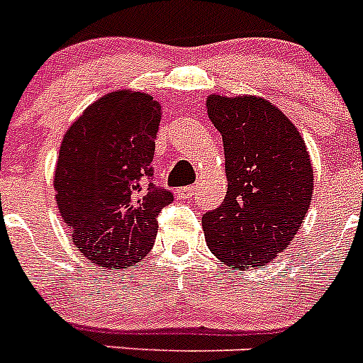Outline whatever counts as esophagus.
<instances>
[{
  "mask_svg": "<svg viewBox=\"0 0 363 363\" xmlns=\"http://www.w3.org/2000/svg\"><path fill=\"white\" fill-rule=\"evenodd\" d=\"M178 192L182 198H192L196 194V187H194V185H189V187H182Z\"/></svg>",
  "mask_w": 363,
  "mask_h": 363,
  "instance_id": "esophagus-1",
  "label": "esophagus"
}]
</instances>
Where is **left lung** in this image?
Returning <instances> with one entry per match:
<instances>
[{"label": "left lung", "mask_w": 363, "mask_h": 363, "mask_svg": "<svg viewBox=\"0 0 363 363\" xmlns=\"http://www.w3.org/2000/svg\"><path fill=\"white\" fill-rule=\"evenodd\" d=\"M207 112L223 140L229 185L201 218L205 240L230 267H262L289 245L309 209V152L289 118L262 98L213 94Z\"/></svg>", "instance_id": "1"}]
</instances>
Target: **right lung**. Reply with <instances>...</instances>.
Returning <instances> with one entry per match:
<instances>
[{
    "label": "right lung",
    "mask_w": 363,
    "mask_h": 363,
    "mask_svg": "<svg viewBox=\"0 0 363 363\" xmlns=\"http://www.w3.org/2000/svg\"><path fill=\"white\" fill-rule=\"evenodd\" d=\"M162 107L134 91L105 94L67 130L54 176L70 240L91 264L125 267L145 258L158 214L174 194L154 182Z\"/></svg>",
    "instance_id": "right-lung-1"
}]
</instances>
